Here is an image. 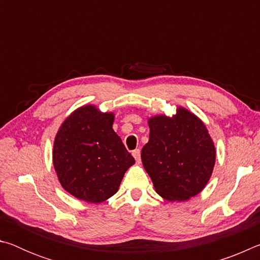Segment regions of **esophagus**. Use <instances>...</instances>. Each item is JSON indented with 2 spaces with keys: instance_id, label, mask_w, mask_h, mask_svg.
<instances>
[{
  "instance_id": "1",
  "label": "esophagus",
  "mask_w": 260,
  "mask_h": 260,
  "mask_svg": "<svg viewBox=\"0 0 260 260\" xmlns=\"http://www.w3.org/2000/svg\"><path fill=\"white\" fill-rule=\"evenodd\" d=\"M132 155H133V157L135 158L136 161H138V162L141 161V151H140V149H135V150L132 152Z\"/></svg>"
}]
</instances>
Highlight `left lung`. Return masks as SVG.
Segmentation results:
<instances>
[{
  "mask_svg": "<svg viewBox=\"0 0 260 260\" xmlns=\"http://www.w3.org/2000/svg\"><path fill=\"white\" fill-rule=\"evenodd\" d=\"M149 142L141 159L158 195L166 201H187L203 190L212 174L215 148L200 118L183 108L173 117L148 120Z\"/></svg>",
  "mask_w": 260,
  "mask_h": 260,
  "instance_id": "8db88e82",
  "label": "left lung"
}]
</instances>
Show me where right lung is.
<instances>
[{
  "instance_id": "add662e5",
  "label": "right lung",
  "mask_w": 260,
  "mask_h": 260,
  "mask_svg": "<svg viewBox=\"0 0 260 260\" xmlns=\"http://www.w3.org/2000/svg\"><path fill=\"white\" fill-rule=\"evenodd\" d=\"M114 116L94 105L76 110L57 132L52 161L65 190L79 200L101 203L118 191L134 164L112 128Z\"/></svg>"
}]
</instances>
